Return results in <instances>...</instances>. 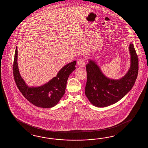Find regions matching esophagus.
I'll list each match as a JSON object with an SVG mask.
<instances>
[{
	"label": "esophagus",
	"mask_w": 148,
	"mask_h": 148,
	"mask_svg": "<svg viewBox=\"0 0 148 148\" xmlns=\"http://www.w3.org/2000/svg\"><path fill=\"white\" fill-rule=\"evenodd\" d=\"M77 64H78V66H80V67H84L86 65L85 60L84 59H82V58H80V59H79L78 62H77Z\"/></svg>",
	"instance_id": "obj_1"
}]
</instances>
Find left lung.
Masks as SVG:
<instances>
[{"mask_svg": "<svg viewBox=\"0 0 148 148\" xmlns=\"http://www.w3.org/2000/svg\"><path fill=\"white\" fill-rule=\"evenodd\" d=\"M131 67L122 78L113 80L101 73L96 62L89 60L86 65L87 73L85 95L88 100L96 107L110 106L120 101L134 85L138 74V60L133 44H130Z\"/></svg>", "mask_w": 148, "mask_h": 148, "instance_id": "8db88e82", "label": "left lung"}]
</instances>
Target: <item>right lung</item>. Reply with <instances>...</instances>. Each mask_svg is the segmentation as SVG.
Here are the masks:
<instances>
[{"instance_id":"obj_1","label":"right lung","mask_w":148,"mask_h":148,"mask_svg":"<svg viewBox=\"0 0 148 148\" xmlns=\"http://www.w3.org/2000/svg\"><path fill=\"white\" fill-rule=\"evenodd\" d=\"M17 47L13 63V75L19 91L32 104L42 108L56 105L65 93L66 82L70 73L75 69L76 61L68 63L60 70L57 76L47 84L36 87H29L20 75L17 65Z\"/></svg>"}]
</instances>
